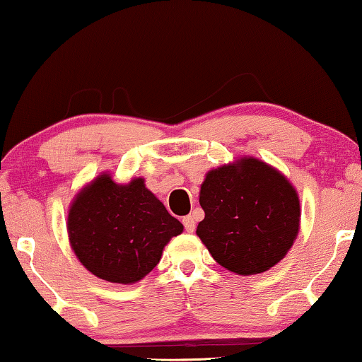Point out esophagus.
Wrapping results in <instances>:
<instances>
[{"mask_svg": "<svg viewBox=\"0 0 362 362\" xmlns=\"http://www.w3.org/2000/svg\"><path fill=\"white\" fill-rule=\"evenodd\" d=\"M182 223H183V226H185V230H187V233H190V234H192L193 230H195V228H197L195 219H193V216H190V214L185 216V218H183Z\"/></svg>", "mask_w": 362, "mask_h": 362, "instance_id": "obj_1", "label": "esophagus"}]
</instances>
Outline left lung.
Returning <instances> with one entry per match:
<instances>
[{
	"mask_svg": "<svg viewBox=\"0 0 362 362\" xmlns=\"http://www.w3.org/2000/svg\"><path fill=\"white\" fill-rule=\"evenodd\" d=\"M204 219L197 235L221 267L242 276L268 272L300 228L299 195L288 177L244 156L208 170L199 188Z\"/></svg>",
	"mask_w": 362,
	"mask_h": 362,
	"instance_id": "obj_1",
	"label": "left lung"
}]
</instances>
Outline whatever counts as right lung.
Instances as JSON below:
<instances>
[{
    "label": "right lung",
    "mask_w": 362,
    "mask_h": 362,
    "mask_svg": "<svg viewBox=\"0 0 362 362\" xmlns=\"http://www.w3.org/2000/svg\"><path fill=\"white\" fill-rule=\"evenodd\" d=\"M69 245L88 272L109 283L133 284L158 265L164 247L183 233L179 219L148 190L143 177L113 182L102 172L73 198Z\"/></svg>",
    "instance_id": "add662e5"
}]
</instances>
